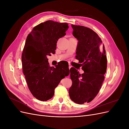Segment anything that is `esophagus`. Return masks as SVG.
<instances>
[{
  "mask_svg": "<svg viewBox=\"0 0 129 129\" xmlns=\"http://www.w3.org/2000/svg\"><path fill=\"white\" fill-rule=\"evenodd\" d=\"M72 67V65H71V64H69V69H71V68Z\"/></svg>",
  "mask_w": 129,
  "mask_h": 129,
  "instance_id": "obj_1",
  "label": "esophagus"
}]
</instances>
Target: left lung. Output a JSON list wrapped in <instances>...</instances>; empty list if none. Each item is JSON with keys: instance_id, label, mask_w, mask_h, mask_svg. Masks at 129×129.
<instances>
[{"instance_id": "obj_1", "label": "left lung", "mask_w": 129, "mask_h": 129, "mask_svg": "<svg viewBox=\"0 0 129 129\" xmlns=\"http://www.w3.org/2000/svg\"><path fill=\"white\" fill-rule=\"evenodd\" d=\"M73 34L78 40L76 59L84 73L73 67L70 69L72 85L69 89L71 99L77 104L89 103L99 93L104 80L107 60L104 44L96 33L83 26L72 25Z\"/></svg>"}]
</instances>
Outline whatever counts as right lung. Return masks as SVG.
Masks as SVG:
<instances>
[{"label": "right lung", "instance_id": "obj_1", "mask_svg": "<svg viewBox=\"0 0 129 129\" xmlns=\"http://www.w3.org/2000/svg\"><path fill=\"white\" fill-rule=\"evenodd\" d=\"M68 28L67 23L48 20L34 27L27 37L21 56L23 73L30 92L39 100L52 99L61 80L69 74L68 64L50 67L47 58L55 53L57 41Z\"/></svg>", "mask_w": 129, "mask_h": 129}]
</instances>
